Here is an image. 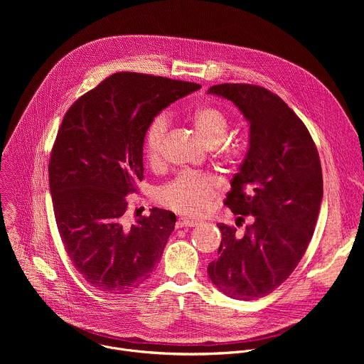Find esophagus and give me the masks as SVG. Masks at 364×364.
<instances>
[{"instance_id":"1","label":"esophagus","mask_w":364,"mask_h":364,"mask_svg":"<svg viewBox=\"0 0 364 364\" xmlns=\"http://www.w3.org/2000/svg\"><path fill=\"white\" fill-rule=\"evenodd\" d=\"M196 225H199V223L196 220H189V218H179L178 223H176L178 228H182V227H196Z\"/></svg>"}]
</instances>
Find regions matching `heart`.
<instances>
[{"label": "heart", "instance_id": "1", "mask_svg": "<svg viewBox=\"0 0 364 364\" xmlns=\"http://www.w3.org/2000/svg\"><path fill=\"white\" fill-rule=\"evenodd\" d=\"M193 124L208 147L218 146L228 134L230 123L225 114L214 106H200L192 114ZM169 126L165 112L156 114L144 132V154L151 165L159 161L161 146ZM245 143L235 141L232 144H221V154L227 159L238 161L245 154ZM220 182L210 173H179L158 192L161 203L166 208L186 214L199 215L208 210L211 200L217 195Z\"/></svg>", "mask_w": 364, "mask_h": 364}]
</instances>
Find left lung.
Returning <instances> with one entry per match:
<instances>
[{"label":"left lung","mask_w":364,"mask_h":364,"mask_svg":"<svg viewBox=\"0 0 364 364\" xmlns=\"http://www.w3.org/2000/svg\"><path fill=\"white\" fill-rule=\"evenodd\" d=\"M208 94L235 105L250 123V149L225 206L252 224L244 235L217 224L223 240L211 283L235 300L277 289L307 251L322 202V169L310 132L282 98L258 85L220 84Z\"/></svg>","instance_id":"left-lung-1"}]
</instances>
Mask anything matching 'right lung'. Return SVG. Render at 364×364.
Returning <instances> with one entry per match:
<instances>
[{
    "label": "right lung",
    "instance_id": "right-lung-1",
    "mask_svg": "<svg viewBox=\"0 0 364 364\" xmlns=\"http://www.w3.org/2000/svg\"><path fill=\"white\" fill-rule=\"evenodd\" d=\"M199 84L116 73L64 114L49 162L57 228L74 267L95 289L126 294L156 269L175 228L154 208L127 225L124 196L143 179L144 132L162 109Z\"/></svg>",
    "mask_w": 364,
    "mask_h": 364
}]
</instances>
